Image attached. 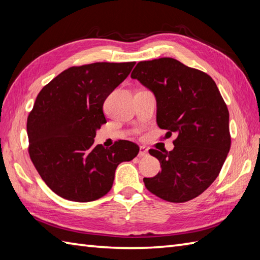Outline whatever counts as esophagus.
Returning a JSON list of instances; mask_svg holds the SVG:
<instances>
[{
  "mask_svg": "<svg viewBox=\"0 0 260 260\" xmlns=\"http://www.w3.org/2000/svg\"><path fill=\"white\" fill-rule=\"evenodd\" d=\"M146 155H147V148L144 147V146H141L139 156H140V157H143V156H146Z\"/></svg>",
  "mask_w": 260,
  "mask_h": 260,
  "instance_id": "34e87169",
  "label": "esophagus"
}]
</instances>
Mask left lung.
<instances>
[{
	"label": "left lung",
	"mask_w": 260,
	"mask_h": 260,
	"mask_svg": "<svg viewBox=\"0 0 260 260\" xmlns=\"http://www.w3.org/2000/svg\"><path fill=\"white\" fill-rule=\"evenodd\" d=\"M131 77L156 98V121L172 151L150 150L162 171L144 178L146 189L169 202L200 196L217 179L230 150L229 112L213 79L173 58L141 61Z\"/></svg>",
	"instance_id": "1"
}]
</instances>
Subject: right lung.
I'll return each instance as SVG.
<instances>
[{"instance_id":"add662e5","label":"right lung","mask_w":260,"mask_h":260,"mask_svg":"<svg viewBox=\"0 0 260 260\" xmlns=\"http://www.w3.org/2000/svg\"><path fill=\"white\" fill-rule=\"evenodd\" d=\"M135 62H95L70 67L42 88L26 121L29 154L41 179L63 199L90 202L112 189L118 164L140 147L118 141L93 145L106 123L103 105Z\"/></svg>"}]
</instances>
